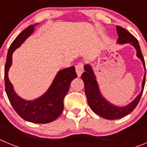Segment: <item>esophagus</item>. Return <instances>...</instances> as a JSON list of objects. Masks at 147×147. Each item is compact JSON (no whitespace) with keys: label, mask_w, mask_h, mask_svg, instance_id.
I'll return each mask as SVG.
<instances>
[{"label":"esophagus","mask_w":147,"mask_h":147,"mask_svg":"<svg viewBox=\"0 0 147 147\" xmlns=\"http://www.w3.org/2000/svg\"><path fill=\"white\" fill-rule=\"evenodd\" d=\"M76 71L78 76H80L84 71V65L82 62H79L76 65Z\"/></svg>","instance_id":"34e87169"}]
</instances>
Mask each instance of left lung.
I'll list each match as a JSON object with an SVG mask.
<instances>
[{"label":"left lung","instance_id":"8db88e82","mask_svg":"<svg viewBox=\"0 0 147 147\" xmlns=\"http://www.w3.org/2000/svg\"><path fill=\"white\" fill-rule=\"evenodd\" d=\"M116 28H117V33L119 35L118 42L120 44L130 42L136 48V51H137L138 57H139L142 60L143 65L146 69L144 59L143 57L142 52H141V48H140L139 43L138 42L137 39L133 35L131 34L127 30L122 28L121 26H117ZM85 72L82 74L81 78L84 82V85H85V95H86L87 99H88V105L95 113H96L97 115H100L101 117L105 118V119L114 120V119L124 117L129 113H130L132 110L136 108L141 99L143 91H144L145 80H146V74H145L144 81L142 82V90H141V93L129 105L126 107H120L111 105L102 96L99 90H98L96 77L93 74L91 67L86 65L85 66Z\"/></svg>","mask_w":147,"mask_h":147}]
</instances>
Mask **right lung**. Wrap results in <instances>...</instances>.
<instances>
[{"label":"right lung","instance_id":"1","mask_svg":"<svg viewBox=\"0 0 147 147\" xmlns=\"http://www.w3.org/2000/svg\"><path fill=\"white\" fill-rule=\"evenodd\" d=\"M34 25L29 26L18 35L8 51L4 67L5 89L10 103L20 117L27 121L37 124H47L57 119L64 108V98L68 92L71 82L77 77L74 66L61 70L56 76L52 85L46 93L34 101L22 99L15 93L8 78V71L11 65L14 51L33 32Z\"/></svg>","mask_w":147,"mask_h":147}]
</instances>
